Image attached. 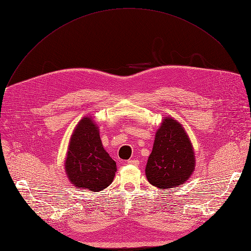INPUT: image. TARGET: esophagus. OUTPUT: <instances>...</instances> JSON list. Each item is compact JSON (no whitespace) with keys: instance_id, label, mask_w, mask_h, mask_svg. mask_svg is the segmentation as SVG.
<instances>
[{"instance_id":"obj_1","label":"esophagus","mask_w":251,"mask_h":251,"mask_svg":"<svg viewBox=\"0 0 251 251\" xmlns=\"http://www.w3.org/2000/svg\"><path fill=\"white\" fill-rule=\"evenodd\" d=\"M127 163L129 165H133V166H138L139 165V161L138 160H129V161H127Z\"/></svg>"}]
</instances>
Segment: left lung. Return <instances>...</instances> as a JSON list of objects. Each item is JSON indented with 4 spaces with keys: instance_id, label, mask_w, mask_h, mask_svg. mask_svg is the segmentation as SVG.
Segmentation results:
<instances>
[{
    "instance_id": "obj_1",
    "label": "left lung",
    "mask_w": 251,
    "mask_h": 251,
    "mask_svg": "<svg viewBox=\"0 0 251 251\" xmlns=\"http://www.w3.org/2000/svg\"><path fill=\"white\" fill-rule=\"evenodd\" d=\"M195 169V154L187 132L172 117H165L156 130L146 176L160 189L175 188L185 183Z\"/></svg>"
}]
</instances>
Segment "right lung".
Returning <instances> with one entry per match:
<instances>
[{
	"mask_svg": "<svg viewBox=\"0 0 251 251\" xmlns=\"http://www.w3.org/2000/svg\"><path fill=\"white\" fill-rule=\"evenodd\" d=\"M117 166L105 151L100 130L89 116L78 122L70 137L65 172L77 188L101 191L113 182Z\"/></svg>",
	"mask_w": 251,
	"mask_h": 251,
	"instance_id": "right-lung-1",
	"label": "right lung"
}]
</instances>
